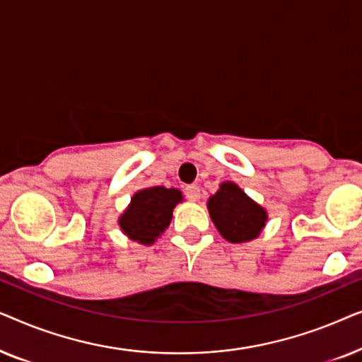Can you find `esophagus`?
Listing matches in <instances>:
<instances>
[{
	"label": "esophagus",
	"instance_id": "esophagus-1",
	"mask_svg": "<svg viewBox=\"0 0 362 362\" xmlns=\"http://www.w3.org/2000/svg\"><path fill=\"white\" fill-rule=\"evenodd\" d=\"M185 194H186L187 199L192 201V202L199 201V199H201V189H199V186H196V185H189V186H186Z\"/></svg>",
	"mask_w": 362,
	"mask_h": 362
}]
</instances>
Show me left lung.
<instances>
[{"mask_svg": "<svg viewBox=\"0 0 362 362\" xmlns=\"http://www.w3.org/2000/svg\"><path fill=\"white\" fill-rule=\"evenodd\" d=\"M207 209L221 235L232 244L254 240L267 222L264 207L230 181L222 182L219 191L209 197Z\"/></svg>", "mask_w": 362, "mask_h": 362, "instance_id": "8db88e82", "label": "left lung"}]
</instances>
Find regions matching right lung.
<instances>
[{
    "label": "right lung",
    "instance_id": "obj_1",
    "mask_svg": "<svg viewBox=\"0 0 362 362\" xmlns=\"http://www.w3.org/2000/svg\"><path fill=\"white\" fill-rule=\"evenodd\" d=\"M181 201V191L175 187H145L133 194L118 224L128 239L151 245L170 226L173 209Z\"/></svg>",
    "mask_w": 362,
    "mask_h": 362
}]
</instances>
